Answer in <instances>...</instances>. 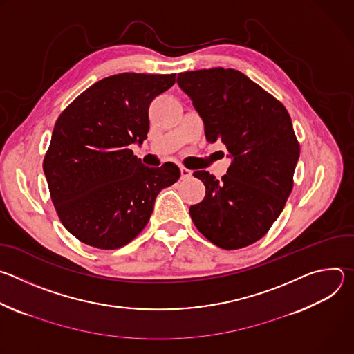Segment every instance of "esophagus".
Listing matches in <instances>:
<instances>
[{"label": "esophagus", "mask_w": 354, "mask_h": 354, "mask_svg": "<svg viewBox=\"0 0 354 354\" xmlns=\"http://www.w3.org/2000/svg\"><path fill=\"white\" fill-rule=\"evenodd\" d=\"M180 176H182V179L190 178V176H192V171H189V169L185 168V167H180Z\"/></svg>", "instance_id": "esophagus-1"}]
</instances>
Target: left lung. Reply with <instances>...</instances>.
<instances>
[{
    "label": "left lung",
    "instance_id": "8db88e82",
    "mask_svg": "<svg viewBox=\"0 0 354 354\" xmlns=\"http://www.w3.org/2000/svg\"><path fill=\"white\" fill-rule=\"evenodd\" d=\"M178 85L203 119L209 142L225 144L231 165L221 180L193 176L206 196L189 213L214 245L231 250L261 239L277 220L292 189L299 144L281 102L232 68L186 71Z\"/></svg>",
    "mask_w": 354,
    "mask_h": 354
}]
</instances>
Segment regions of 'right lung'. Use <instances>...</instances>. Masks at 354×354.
<instances>
[{"label": "right lung", "instance_id": "1", "mask_svg": "<svg viewBox=\"0 0 354 354\" xmlns=\"http://www.w3.org/2000/svg\"><path fill=\"white\" fill-rule=\"evenodd\" d=\"M175 74L123 73L95 82L62 112L43 160L66 230L97 249H118L147 225L158 193L179 168L145 167L130 144L147 138L148 108Z\"/></svg>", "mask_w": 354, "mask_h": 354}]
</instances>
